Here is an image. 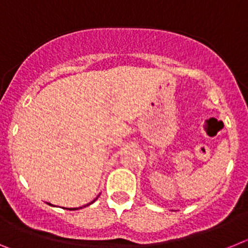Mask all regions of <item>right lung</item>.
I'll list each match as a JSON object with an SVG mask.
<instances>
[{
    "instance_id": "add662e5",
    "label": "right lung",
    "mask_w": 248,
    "mask_h": 248,
    "mask_svg": "<svg viewBox=\"0 0 248 248\" xmlns=\"http://www.w3.org/2000/svg\"><path fill=\"white\" fill-rule=\"evenodd\" d=\"M91 203H92V202H91ZM49 205H50V203H49Z\"/></svg>"
}]
</instances>
